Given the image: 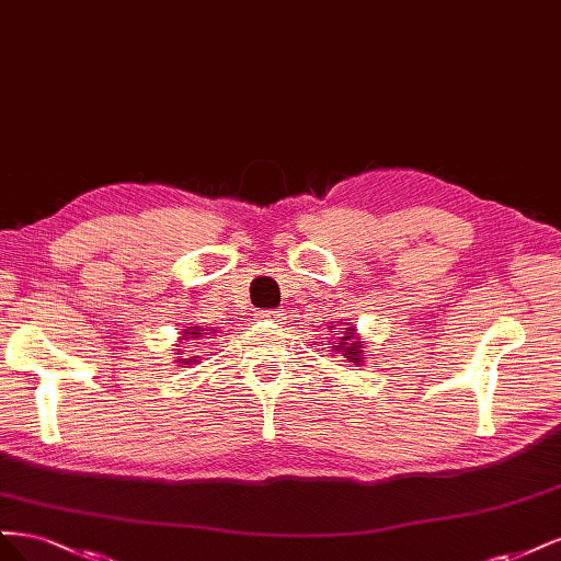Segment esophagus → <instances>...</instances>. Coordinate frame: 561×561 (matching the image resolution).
Returning a JSON list of instances; mask_svg holds the SVG:
<instances>
[{
	"instance_id": "1",
	"label": "esophagus",
	"mask_w": 561,
	"mask_h": 561,
	"mask_svg": "<svg viewBox=\"0 0 561 561\" xmlns=\"http://www.w3.org/2000/svg\"><path fill=\"white\" fill-rule=\"evenodd\" d=\"M263 319H267L270 323H275V327H282L286 317L282 312H263Z\"/></svg>"
}]
</instances>
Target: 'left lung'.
I'll return each instance as SVG.
<instances>
[{"mask_svg": "<svg viewBox=\"0 0 561 561\" xmlns=\"http://www.w3.org/2000/svg\"><path fill=\"white\" fill-rule=\"evenodd\" d=\"M337 327V323H335ZM331 333H335V342H333V352L340 354L342 358L347 360V364L354 366H364V345H360V337L356 333V327H350V323H342V329H333L329 327Z\"/></svg>", "mask_w": 561, "mask_h": 561, "instance_id": "1", "label": "left lung"}]
</instances>
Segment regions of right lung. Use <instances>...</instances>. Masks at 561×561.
Wrapping results in <instances>:
<instances>
[{
  "mask_svg": "<svg viewBox=\"0 0 561 561\" xmlns=\"http://www.w3.org/2000/svg\"><path fill=\"white\" fill-rule=\"evenodd\" d=\"M209 333H216V329H211ZM209 333H203V329L195 327V323H193V327H186V329L182 331V335H179V347H184V350H174V354H182V356H174V358H176L174 364L182 366V368H188V366L197 364V360H201V356H188V358H184V352L191 350V347L203 345L201 340H205Z\"/></svg>",
  "mask_w": 561,
  "mask_h": 561,
  "instance_id": "1",
  "label": "right lung"
}]
</instances>
